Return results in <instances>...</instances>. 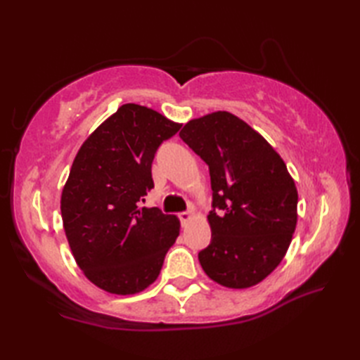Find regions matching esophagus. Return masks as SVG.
Instances as JSON below:
<instances>
[{
    "label": "esophagus",
    "mask_w": 360,
    "mask_h": 360,
    "mask_svg": "<svg viewBox=\"0 0 360 360\" xmlns=\"http://www.w3.org/2000/svg\"><path fill=\"white\" fill-rule=\"evenodd\" d=\"M192 217H193V212L192 210H186V212H181L179 213V219H181V223H182V226H186L190 219H192Z\"/></svg>",
    "instance_id": "esophagus-1"
}]
</instances>
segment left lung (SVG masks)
<instances>
[{"mask_svg":"<svg viewBox=\"0 0 360 360\" xmlns=\"http://www.w3.org/2000/svg\"><path fill=\"white\" fill-rule=\"evenodd\" d=\"M181 139L209 165L212 240L198 258L209 277L232 289L264 280L292 240L294 179L262 134L227 111L187 122Z\"/></svg>","mask_w":360,"mask_h":360,"instance_id":"left-lung-1","label":"left lung"}]
</instances>
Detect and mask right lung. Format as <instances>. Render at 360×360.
<instances>
[{
    "label": "right lung",
    "instance_id": "add662e5",
    "mask_svg": "<svg viewBox=\"0 0 360 360\" xmlns=\"http://www.w3.org/2000/svg\"><path fill=\"white\" fill-rule=\"evenodd\" d=\"M179 128L147 106L122 105L74 159L62 193L63 227L79 267L106 292L148 288L178 238V218L139 205L155 187L158 148Z\"/></svg>",
    "mask_w": 360,
    "mask_h": 360
}]
</instances>
